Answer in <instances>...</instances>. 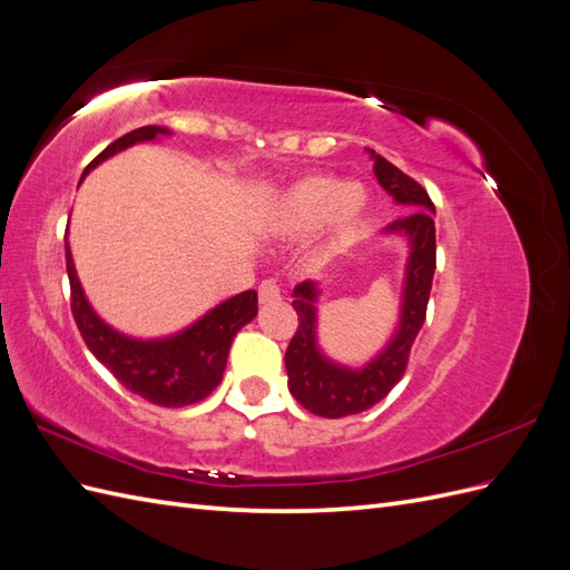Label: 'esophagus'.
Returning <instances> with one entry per match:
<instances>
[{
  "label": "esophagus",
  "mask_w": 570,
  "mask_h": 570,
  "mask_svg": "<svg viewBox=\"0 0 570 570\" xmlns=\"http://www.w3.org/2000/svg\"><path fill=\"white\" fill-rule=\"evenodd\" d=\"M281 297H283V289L275 281H264L262 285H258V302H262V304H273V302H278Z\"/></svg>",
  "instance_id": "1"
}]
</instances>
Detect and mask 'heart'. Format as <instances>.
<instances>
[{
    "label": "heart",
    "instance_id": "heart-1",
    "mask_svg": "<svg viewBox=\"0 0 570 570\" xmlns=\"http://www.w3.org/2000/svg\"><path fill=\"white\" fill-rule=\"evenodd\" d=\"M368 195L361 185L333 174H314L297 180L273 202L266 216L275 235L299 237L331 223L325 254H335L366 216Z\"/></svg>",
    "mask_w": 570,
    "mask_h": 570
}]
</instances>
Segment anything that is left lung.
I'll list each match as a JSON object with an SVG mask.
<instances>
[{
	"mask_svg": "<svg viewBox=\"0 0 570 570\" xmlns=\"http://www.w3.org/2000/svg\"><path fill=\"white\" fill-rule=\"evenodd\" d=\"M371 151L377 183L387 189L396 204L411 209L406 216L392 220L387 235H404L409 239V264L404 275V297L400 327L387 347L364 368L337 366L325 358L316 344V302L318 287L304 281L292 292V306L299 316L297 333L292 335L285 352L287 385L295 400L323 419H342L361 413L377 404L402 381L409 354L425 321L435 275V204L425 189L409 178L404 170Z\"/></svg>",
	"mask_w": 570,
	"mask_h": 570,
	"instance_id": "left-lung-1",
	"label": "left lung"
}]
</instances>
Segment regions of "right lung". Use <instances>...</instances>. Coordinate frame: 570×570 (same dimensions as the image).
<instances>
[{
    "label": "right lung",
    "mask_w": 570,
    "mask_h": 570,
    "mask_svg": "<svg viewBox=\"0 0 570 570\" xmlns=\"http://www.w3.org/2000/svg\"><path fill=\"white\" fill-rule=\"evenodd\" d=\"M157 135H168V130L159 126L130 130L111 142L97 159H92L85 174H90L97 164L114 157L116 151L154 140ZM66 271L68 283H71V312L88 350L126 390L159 406L178 409L197 404L204 396H209L220 383L223 371H226L228 352L237 331L258 312L256 292L247 289L218 304L178 335L164 340H135L120 335L95 314V308L80 287L68 243Z\"/></svg>",
    "instance_id": "1"
}]
</instances>
